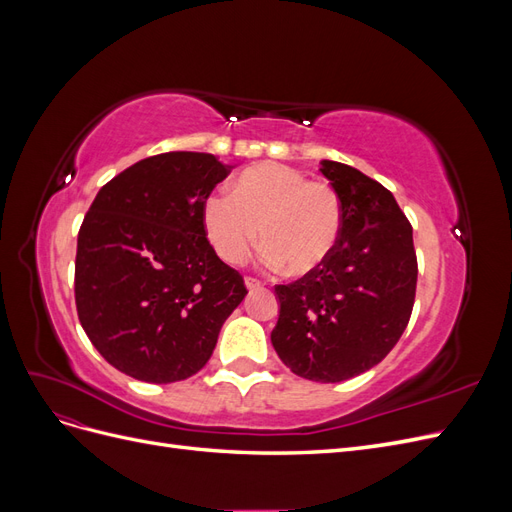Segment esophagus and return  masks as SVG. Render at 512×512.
I'll use <instances>...</instances> for the list:
<instances>
[{"mask_svg":"<svg viewBox=\"0 0 512 512\" xmlns=\"http://www.w3.org/2000/svg\"><path fill=\"white\" fill-rule=\"evenodd\" d=\"M245 288H247V290H260V288H262V282L254 280V277H245Z\"/></svg>","mask_w":512,"mask_h":512,"instance_id":"esophagus-1","label":"esophagus"}]
</instances>
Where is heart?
<instances>
[{"mask_svg":"<svg viewBox=\"0 0 512 512\" xmlns=\"http://www.w3.org/2000/svg\"><path fill=\"white\" fill-rule=\"evenodd\" d=\"M203 224L228 265H241L260 241L269 267L307 275L320 269L337 247L344 209L331 183L309 181L297 168L265 162L243 170L232 181V194H209Z\"/></svg>","mask_w":512,"mask_h":512,"instance_id":"heart-1","label":"heart"}]
</instances>
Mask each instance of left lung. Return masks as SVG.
<instances>
[{
  "instance_id": "8db88e82",
  "label": "left lung",
  "mask_w": 512,
  "mask_h": 512,
  "mask_svg": "<svg viewBox=\"0 0 512 512\" xmlns=\"http://www.w3.org/2000/svg\"><path fill=\"white\" fill-rule=\"evenodd\" d=\"M320 164L342 198V237L320 269L275 286L271 344L292 374L342 382L376 367L406 331L416 254L412 226L384 185L342 162Z\"/></svg>"
}]
</instances>
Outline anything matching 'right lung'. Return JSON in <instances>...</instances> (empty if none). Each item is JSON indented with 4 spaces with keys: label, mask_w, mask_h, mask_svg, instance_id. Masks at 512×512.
<instances>
[{
    "label": "right lung",
    "mask_w": 512,
    "mask_h": 512,
    "mask_svg": "<svg viewBox=\"0 0 512 512\" xmlns=\"http://www.w3.org/2000/svg\"><path fill=\"white\" fill-rule=\"evenodd\" d=\"M235 166L168 151L108 181L76 245L74 297L91 344L123 374L179 382L211 359L243 277L218 258L203 203Z\"/></svg>",
    "instance_id": "right-lung-1"
}]
</instances>
